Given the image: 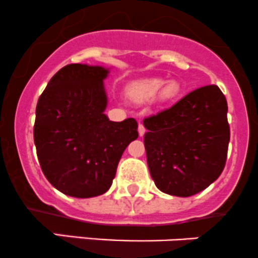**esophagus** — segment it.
I'll return each instance as SVG.
<instances>
[{
	"mask_svg": "<svg viewBox=\"0 0 258 258\" xmlns=\"http://www.w3.org/2000/svg\"><path fill=\"white\" fill-rule=\"evenodd\" d=\"M138 132H139L140 137H143V135L145 134V132H147V129H145V126L143 125V124H139V126H138Z\"/></svg>",
	"mask_w": 258,
	"mask_h": 258,
	"instance_id": "34e87169",
	"label": "esophagus"
}]
</instances>
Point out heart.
I'll return each mask as SVG.
<instances>
[{
    "mask_svg": "<svg viewBox=\"0 0 258 258\" xmlns=\"http://www.w3.org/2000/svg\"><path fill=\"white\" fill-rule=\"evenodd\" d=\"M180 86L177 82L170 81L164 83L160 78H147L133 82L126 88V94L132 100L138 103L149 102L156 95V100L161 104H169L177 98Z\"/></svg>",
    "mask_w": 258,
    "mask_h": 258,
    "instance_id": "b5f03b06",
    "label": "heart"
}]
</instances>
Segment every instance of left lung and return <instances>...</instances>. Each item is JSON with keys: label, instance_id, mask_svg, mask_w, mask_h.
Wrapping results in <instances>:
<instances>
[{"label": "left lung", "instance_id": "left-lung-1", "mask_svg": "<svg viewBox=\"0 0 258 258\" xmlns=\"http://www.w3.org/2000/svg\"><path fill=\"white\" fill-rule=\"evenodd\" d=\"M148 166L156 187L187 198L221 175L227 158V102L217 86L192 90L169 109L145 118Z\"/></svg>", "mask_w": 258, "mask_h": 258}]
</instances>
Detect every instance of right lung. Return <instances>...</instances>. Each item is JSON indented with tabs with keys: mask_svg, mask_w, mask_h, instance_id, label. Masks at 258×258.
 Here are the masks:
<instances>
[{
	"mask_svg": "<svg viewBox=\"0 0 258 258\" xmlns=\"http://www.w3.org/2000/svg\"><path fill=\"white\" fill-rule=\"evenodd\" d=\"M100 66L68 64L50 78L36 108L33 138L41 169L60 192L79 199L107 192L138 123L111 121Z\"/></svg>",
	"mask_w": 258,
	"mask_h": 258,
	"instance_id": "add662e5",
	"label": "right lung"
}]
</instances>
